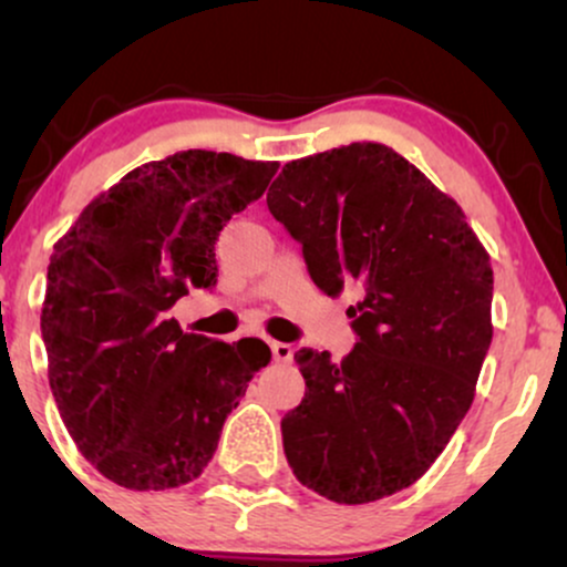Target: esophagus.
Instances as JSON below:
<instances>
[{"label":"esophagus","instance_id":"esophagus-1","mask_svg":"<svg viewBox=\"0 0 567 567\" xmlns=\"http://www.w3.org/2000/svg\"><path fill=\"white\" fill-rule=\"evenodd\" d=\"M271 354H275L277 362H292V347L282 341H271Z\"/></svg>","mask_w":567,"mask_h":567}]
</instances>
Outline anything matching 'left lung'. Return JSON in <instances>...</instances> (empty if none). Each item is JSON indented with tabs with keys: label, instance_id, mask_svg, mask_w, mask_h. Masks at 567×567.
<instances>
[{
	"label": "left lung",
	"instance_id": "1",
	"mask_svg": "<svg viewBox=\"0 0 567 567\" xmlns=\"http://www.w3.org/2000/svg\"><path fill=\"white\" fill-rule=\"evenodd\" d=\"M328 296L360 282L341 362L296 354L301 405L282 419L298 483L336 504L413 485L474 400L493 338V269L464 210L383 143L288 162L266 194Z\"/></svg>",
	"mask_w": 567,
	"mask_h": 567
}]
</instances>
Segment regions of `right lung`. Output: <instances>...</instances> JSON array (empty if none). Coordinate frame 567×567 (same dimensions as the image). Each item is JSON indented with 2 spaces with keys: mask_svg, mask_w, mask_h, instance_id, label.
Masks as SVG:
<instances>
[{
  "mask_svg": "<svg viewBox=\"0 0 567 567\" xmlns=\"http://www.w3.org/2000/svg\"><path fill=\"white\" fill-rule=\"evenodd\" d=\"M277 167L188 148L135 167L58 239L42 306L50 389L112 483L167 491L199 477L247 381L269 365L261 338L210 341L167 311L218 282V234Z\"/></svg>",
  "mask_w": 567,
  "mask_h": 567,
  "instance_id": "add662e5",
  "label": "right lung"
}]
</instances>
